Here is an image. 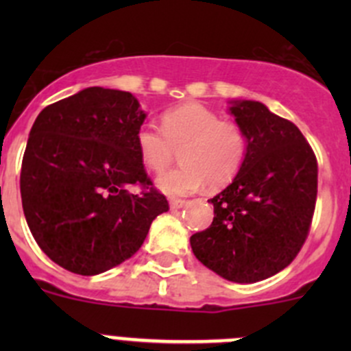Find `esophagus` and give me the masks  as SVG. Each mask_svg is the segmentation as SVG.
Returning <instances> with one entry per match:
<instances>
[{
	"instance_id": "esophagus-1",
	"label": "esophagus",
	"mask_w": 351,
	"mask_h": 351,
	"mask_svg": "<svg viewBox=\"0 0 351 351\" xmlns=\"http://www.w3.org/2000/svg\"><path fill=\"white\" fill-rule=\"evenodd\" d=\"M183 205H185V200H182V198H171L169 200V207L171 208H182Z\"/></svg>"
}]
</instances>
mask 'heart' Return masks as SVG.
Returning <instances> with one entry per match:
<instances>
[{"label": "heart", "mask_w": 351, "mask_h": 351, "mask_svg": "<svg viewBox=\"0 0 351 351\" xmlns=\"http://www.w3.org/2000/svg\"><path fill=\"white\" fill-rule=\"evenodd\" d=\"M161 130L143 123L136 132V147L141 161L154 173L165 171L180 151L182 166L156 180L166 195H190L207 183L210 189L226 186L246 158L247 141L241 127L195 101L166 110Z\"/></svg>", "instance_id": "1"}]
</instances>
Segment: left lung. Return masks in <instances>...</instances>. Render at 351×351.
Wrapping results in <instances>:
<instances>
[{"label":"left lung","mask_w":351,"mask_h":351,"mask_svg":"<svg viewBox=\"0 0 351 351\" xmlns=\"http://www.w3.org/2000/svg\"><path fill=\"white\" fill-rule=\"evenodd\" d=\"M247 151L238 175L210 198V228L190 238L200 263L226 280L254 284L292 263L309 234L317 161L297 125L253 100L229 101Z\"/></svg>","instance_id":"8db88e82"}]
</instances>
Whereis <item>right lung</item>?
<instances>
[{
    "label": "right lung",
    "instance_id": "obj_1",
    "mask_svg": "<svg viewBox=\"0 0 351 351\" xmlns=\"http://www.w3.org/2000/svg\"><path fill=\"white\" fill-rule=\"evenodd\" d=\"M146 120L129 91L91 86L49 105L28 134L20 192L32 236L54 263L98 275L139 251L168 212L136 147ZM141 184L139 196L126 192Z\"/></svg>",
    "mask_w": 351,
    "mask_h": 351
}]
</instances>
